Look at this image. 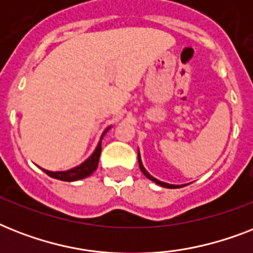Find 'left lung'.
<instances>
[{
  "label": "left lung",
  "instance_id": "1",
  "mask_svg": "<svg viewBox=\"0 0 253 253\" xmlns=\"http://www.w3.org/2000/svg\"><path fill=\"white\" fill-rule=\"evenodd\" d=\"M138 162H139V168H140V170L143 172V174L148 178V180H151L152 182H155V184L160 185V186H163V188H167V189H177V188H182V186H185L184 185H173V184H167V182H163V181L158 180V178H155L154 176H151L150 173L147 172V169L144 168V166H143L142 163V158H140V152H139L138 150Z\"/></svg>",
  "mask_w": 253,
  "mask_h": 253
}]
</instances>
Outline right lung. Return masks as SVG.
Wrapping results in <instances>:
<instances>
[{
    "label": "right lung",
    "instance_id": "right-lung-1",
    "mask_svg": "<svg viewBox=\"0 0 253 253\" xmlns=\"http://www.w3.org/2000/svg\"><path fill=\"white\" fill-rule=\"evenodd\" d=\"M110 128L111 126H109L106 130H103L102 135H101V138H99L98 144L95 147V150L93 151V154H91L84 163H81L80 166L68 169V170H56V172H53V170H47V169L43 168L41 169L45 173V174H48V176L52 177V178H56V180L60 181H68V182L79 181L81 180V178H85V177L90 176L91 173L94 172L95 169H97V167H98L99 155H101V142H102L103 135L106 134Z\"/></svg>",
    "mask_w": 253,
    "mask_h": 253
}]
</instances>
